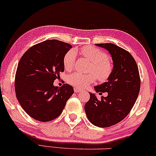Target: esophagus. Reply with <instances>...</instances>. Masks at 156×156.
Segmentation results:
<instances>
[{
    "label": "esophagus",
    "mask_w": 156,
    "mask_h": 156,
    "mask_svg": "<svg viewBox=\"0 0 156 156\" xmlns=\"http://www.w3.org/2000/svg\"><path fill=\"white\" fill-rule=\"evenodd\" d=\"M80 88H77V87H74V91L76 92V93H78V92H80Z\"/></svg>",
    "instance_id": "esophagus-1"
}]
</instances>
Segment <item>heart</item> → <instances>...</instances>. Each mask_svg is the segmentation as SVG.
Listing matches in <instances>:
<instances>
[{"instance_id":"b5f03b06","label":"heart","mask_w":156,"mask_h":156,"mask_svg":"<svg viewBox=\"0 0 156 156\" xmlns=\"http://www.w3.org/2000/svg\"><path fill=\"white\" fill-rule=\"evenodd\" d=\"M80 55L92 62L89 69L90 73L83 74L74 72L67 76L69 84L78 88L87 87L96 81V77L102 83L107 81L113 72V63L109 57L100 49L94 46H86L80 50ZM76 52L70 50L66 53L63 58V66L66 70H71L75 66Z\"/></svg>"}]
</instances>
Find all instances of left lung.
Masks as SVG:
<instances>
[{
	"instance_id": "8db88e82",
	"label": "left lung",
	"mask_w": 156,
	"mask_h": 156,
	"mask_svg": "<svg viewBox=\"0 0 156 156\" xmlns=\"http://www.w3.org/2000/svg\"><path fill=\"white\" fill-rule=\"evenodd\" d=\"M109 51L113 60V72L107 82L95 86L96 91L107 92L106 97L98 99L90 93L85 112L93 125L108 127L119 123L133 109L140 88L139 70L128 51L112 43L96 44Z\"/></svg>"
}]
</instances>
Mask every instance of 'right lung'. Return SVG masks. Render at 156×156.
I'll return each instance as SVG.
<instances>
[{
  "mask_svg": "<svg viewBox=\"0 0 156 156\" xmlns=\"http://www.w3.org/2000/svg\"><path fill=\"white\" fill-rule=\"evenodd\" d=\"M72 46L50 39L32 46L19 60L15 76L16 98L23 109L33 119L52 121L60 115L73 86H55L54 80L64 72L63 58Z\"/></svg>",
  "mask_w": 156,
  "mask_h": 156,
  "instance_id": "add662e5",
  "label": "right lung"
}]
</instances>
